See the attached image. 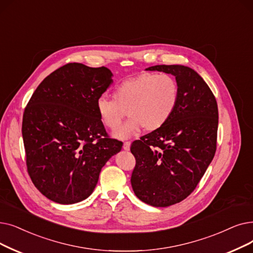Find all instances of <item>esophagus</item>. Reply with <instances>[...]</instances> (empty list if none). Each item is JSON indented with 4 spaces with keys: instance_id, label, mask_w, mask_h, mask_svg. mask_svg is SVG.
<instances>
[{
    "instance_id": "34e87169",
    "label": "esophagus",
    "mask_w": 253,
    "mask_h": 253,
    "mask_svg": "<svg viewBox=\"0 0 253 253\" xmlns=\"http://www.w3.org/2000/svg\"><path fill=\"white\" fill-rule=\"evenodd\" d=\"M130 145H131L130 141H125L124 145H123V149H124L125 151H129V150H130Z\"/></svg>"
}]
</instances>
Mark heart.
Instances as JSON below:
<instances>
[{"instance_id":"heart-1","label":"heart","mask_w":253,"mask_h":253,"mask_svg":"<svg viewBox=\"0 0 253 253\" xmlns=\"http://www.w3.org/2000/svg\"><path fill=\"white\" fill-rule=\"evenodd\" d=\"M179 85L167 73H141L120 83L113 92L114 99L100 96L96 111L101 123L116 130L126 112L130 119L115 132L118 138H126L142 127L155 131L168 123L179 101Z\"/></svg>"}]
</instances>
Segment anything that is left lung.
I'll return each mask as SVG.
<instances>
[{"mask_svg":"<svg viewBox=\"0 0 253 253\" xmlns=\"http://www.w3.org/2000/svg\"><path fill=\"white\" fill-rule=\"evenodd\" d=\"M146 70L173 75L180 94L168 123L131 145L136 160L131 186L141 202L169 207L195 189L213 160L218 107L210 87L190 67L156 65Z\"/></svg>","mask_w":253,"mask_h":253,"instance_id":"obj_1","label":"left lung"}]
</instances>
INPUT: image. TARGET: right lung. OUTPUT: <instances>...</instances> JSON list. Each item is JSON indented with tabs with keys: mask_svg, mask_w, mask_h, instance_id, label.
Instances as JSON below:
<instances>
[{
	"mask_svg": "<svg viewBox=\"0 0 253 253\" xmlns=\"http://www.w3.org/2000/svg\"><path fill=\"white\" fill-rule=\"evenodd\" d=\"M106 67L69 63L37 86L23 118L28 172L48 200L71 205L94 191L101 169L122 149L109 138L96 102L113 84Z\"/></svg>",
	"mask_w": 253,
	"mask_h": 253,
	"instance_id": "obj_1",
	"label": "right lung"
}]
</instances>
